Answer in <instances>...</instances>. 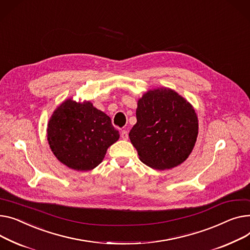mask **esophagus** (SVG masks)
Listing matches in <instances>:
<instances>
[{
  "label": "esophagus",
  "mask_w": 250,
  "mask_h": 250,
  "mask_svg": "<svg viewBox=\"0 0 250 250\" xmlns=\"http://www.w3.org/2000/svg\"><path fill=\"white\" fill-rule=\"evenodd\" d=\"M121 137H122V139L123 140H127L128 139V132L126 131V130H122V132H121Z\"/></svg>",
  "instance_id": "esophagus-1"
}]
</instances>
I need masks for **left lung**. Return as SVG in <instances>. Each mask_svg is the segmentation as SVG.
Returning a JSON list of instances; mask_svg holds the SVG:
<instances>
[{
	"instance_id": "8db88e82",
	"label": "left lung",
	"mask_w": 250,
	"mask_h": 250,
	"mask_svg": "<svg viewBox=\"0 0 250 250\" xmlns=\"http://www.w3.org/2000/svg\"><path fill=\"white\" fill-rule=\"evenodd\" d=\"M137 124L128 137L147 167L168 170L192 153L198 136V118L186 98L169 87L149 89L138 101Z\"/></svg>"
}]
</instances>
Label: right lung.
Wrapping results in <instances>:
<instances>
[{
  "label": "right lung",
  "mask_w": 250,
  "mask_h": 250,
  "mask_svg": "<svg viewBox=\"0 0 250 250\" xmlns=\"http://www.w3.org/2000/svg\"><path fill=\"white\" fill-rule=\"evenodd\" d=\"M119 139L109 116L89 101L67 98L53 111L47 125V141L52 153L76 171L96 168Z\"/></svg>",
  "instance_id": "1"
}]
</instances>
